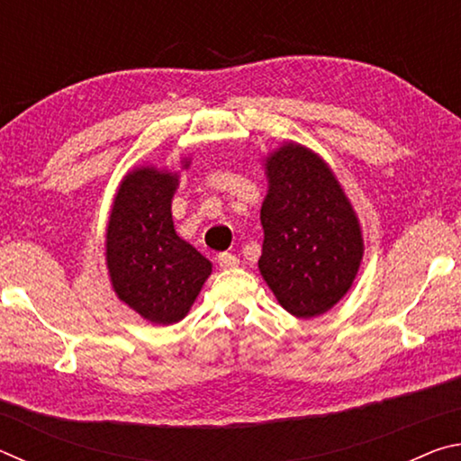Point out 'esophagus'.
Returning a JSON list of instances; mask_svg holds the SVG:
<instances>
[{"label":"esophagus","mask_w":461,"mask_h":461,"mask_svg":"<svg viewBox=\"0 0 461 461\" xmlns=\"http://www.w3.org/2000/svg\"><path fill=\"white\" fill-rule=\"evenodd\" d=\"M217 262H220L221 268H236L240 264V258L236 254H230V252H223L220 254V258H217Z\"/></svg>","instance_id":"obj_1"}]
</instances>
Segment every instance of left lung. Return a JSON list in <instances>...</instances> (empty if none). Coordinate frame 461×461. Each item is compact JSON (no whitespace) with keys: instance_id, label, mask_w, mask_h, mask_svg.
I'll list each match as a JSON object with an SVG mask.
<instances>
[{"instance_id":"left-lung-1","label":"left lung","mask_w":461,"mask_h":461,"mask_svg":"<svg viewBox=\"0 0 461 461\" xmlns=\"http://www.w3.org/2000/svg\"><path fill=\"white\" fill-rule=\"evenodd\" d=\"M268 181L258 270L280 307L319 317L352 288L364 258L362 225L331 167L293 140L262 158Z\"/></svg>"}]
</instances>
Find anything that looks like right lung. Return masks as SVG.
I'll list each match as a JSON object with an SVG mask.
<instances>
[{
	"label": "right lung",
	"instance_id": "add662e5",
	"mask_svg": "<svg viewBox=\"0 0 461 461\" xmlns=\"http://www.w3.org/2000/svg\"><path fill=\"white\" fill-rule=\"evenodd\" d=\"M191 158L181 160L189 168ZM178 170L140 165L115 191L105 228V267L115 296L152 325L189 313L213 264L178 236L173 197Z\"/></svg>",
	"mask_w": 461,
	"mask_h": 461
}]
</instances>
